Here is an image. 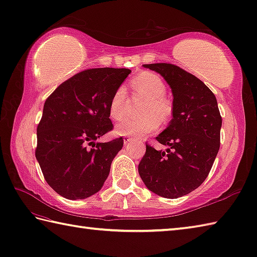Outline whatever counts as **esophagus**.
I'll use <instances>...</instances> for the list:
<instances>
[{"mask_svg":"<svg viewBox=\"0 0 257 257\" xmlns=\"http://www.w3.org/2000/svg\"><path fill=\"white\" fill-rule=\"evenodd\" d=\"M123 141H124V144H127V143H130L131 141H132V136H130V135H125L124 136V139H123Z\"/></svg>","mask_w":257,"mask_h":257,"instance_id":"1","label":"esophagus"}]
</instances>
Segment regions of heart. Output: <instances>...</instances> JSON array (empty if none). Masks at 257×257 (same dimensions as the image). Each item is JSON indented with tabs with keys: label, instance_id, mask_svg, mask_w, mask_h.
<instances>
[{
	"label": "heart",
	"instance_id": "heart-1",
	"mask_svg": "<svg viewBox=\"0 0 257 257\" xmlns=\"http://www.w3.org/2000/svg\"><path fill=\"white\" fill-rule=\"evenodd\" d=\"M131 86L138 95L146 98L141 107L143 116L130 118L121 123L116 131L122 135L143 136L153 133L161 122H166L171 117L173 107L165 97L166 86L162 78L152 72H143L131 81ZM130 101L123 86L117 87L109 99L108 112L115 121H122L128 113Z\"/></svg>",
	"mask_w": 257,
	"mask_h": 257
}]
</instances>
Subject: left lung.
I'll use <instances>...</instances> for the list:
<instances>
[{"label":"left lung","instance_id":"obj_1","mask_svg":"<svg viewBox=\"0 0 257 257\" xmlns=\"http://www.w3.org/2000/svg\"><path fill=\"white\" fill-rule=\"evenodd\" d=\"M143 66L165 78L174 98L172 121L155 138L170 149L156 151L146 143L140 176L155 194L182 197L205 181L219 150L222 116L216 97L200 78L180 66L170 63Z\"/></svg>","mask_w":257,"mask_h":257}]
</instances>
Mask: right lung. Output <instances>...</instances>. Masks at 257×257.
I'll return each mask as SVG.
<instances>
[{
  "label": "right lung",
  "mask_w": 257,
  "mask_h": 257,
  "mask_svg": "<svg viewBox=\"0 0 257 257\" xmlns=\"http://www.w3.org/2000/svg\"><path fill=\"white\" fill-rule=\"evenodd\" d=\"M128 69H88L63 82L46 98L38 125L35 158L48 184L67 200L101 190L123 138L97 139L113 130L108 104ZM92 148H91L90 146Z\"/></svg>",
  "instance_id": "obj_1"
}]
</instances>
